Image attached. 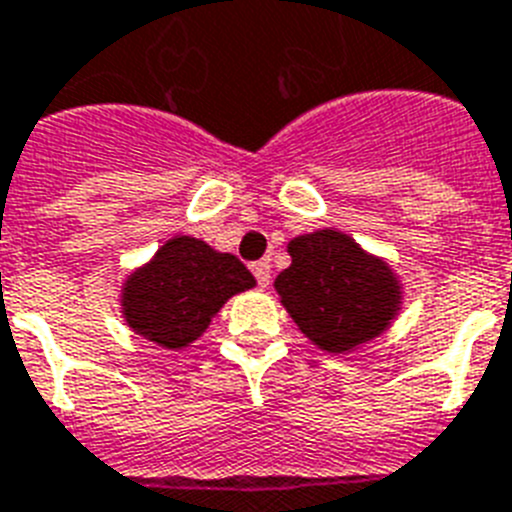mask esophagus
<instances>
[{"instance_id": "34e87169", "label": "esophagus", "mask_w": 512, "mask_h": 512, "mask_svg": "<svg viewBox=\"0 0 512 512\" xmlns=\"http://www.w3.org/2000/svg\"><path fill=\"white\" fill-rule=\"evenodd\" d=\"M249 268H252V273H255L257 284H260V286L270 284V263H268V260H257V263H252Z\"/></svg>"}]
</instances>
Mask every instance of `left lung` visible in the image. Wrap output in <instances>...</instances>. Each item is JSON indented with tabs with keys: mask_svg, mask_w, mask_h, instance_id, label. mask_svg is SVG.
<instances>
[{
	"mask_svg": "<svg viewBox=\"0 0 512 512\" xmlns=\"http://www.w3.org/2000/svg\"><path fill=\"white\" fill-rule=\"evenodd\" d=\"M292 265L276 278L281 305L299 331L326 352H350L400 313L402 289L389 265L342 231H313L289 242Z\"/></svg>",
	"mask_w": 512,
	"mask_h": 512,
	"instance_id": "1",
	"label": "left lung"
}]
</instances>
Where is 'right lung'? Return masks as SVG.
Masks as SVG:
<instances>
[{
  "label": "right lung",
  "instance_id": "right-lung-1",
  "mask_svg": "<svg viewBox=\"0 0 512 512\" xmlns=\"http://www.w3.org/2000/svg\"><path fill=\"white\" fill-rule=\"evenodd\" d=\"M239 257L215 252L194 236H173L123 286L126 323L165 350H184L205 334L228 297L252 289Z\"/></svg>",
  "mask_w": 512,
  "mask_h": 512
}]
</instances>
